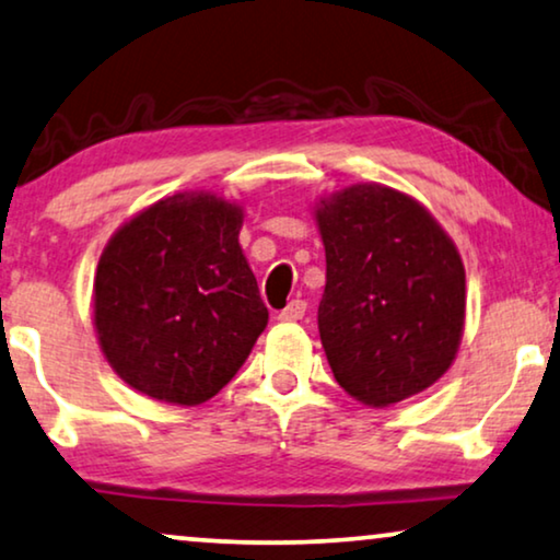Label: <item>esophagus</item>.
I'll return each mask as SVG.
<instances>
[{
    "label": "esophagus",
    "mask_w": 560,
    "mask_h": 560,
    "mask_svg": "<svg viewBox=\"0 0 560 560\" xmlns=\"http://www.w3.org/2000/svg\"><path fill=\"white\" fill-rule=\"evenodd\" d=\"M304 312H306V302H304V299H291L287 310L279 312V319H281V322H296V319L304 317Z\"/></svg>",
    "instance_id": "34e87169"
}]
</instances>
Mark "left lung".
I'll use <instances>...</instances> for the list:
<instances>
[{
	"label": "left lung",
	"instance_id": "1",
	"mask_svg": "<svg viewBox=\"0 0 560 560\" xmlns=\"http://www.w3.org/2000/svg\"><path fill=\"white\" fill-rule=\"evenodd\" d=\"M322 348L345 393L398 404L446 373L464 327V266L419 202L383 185L322 200Z\"/></svg>",
	"mask_w": 560,
	"mask_h": 560
}]
</instances>
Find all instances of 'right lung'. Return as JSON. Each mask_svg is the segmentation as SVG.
I'll return each instance as SVG.
<instances>
[{"label": "right lung", "instance_id": "right-lung-1", "mask_svg": "<svg viewBox=\"0 0 560 560\" xmlns=\"http://www.w3.org/2000/svg\"><path fill=\"white\" fill-rule=\"evenodd\" d=\"M243 210L179 192L108 241L93 283V319L124 383L195 406L215 396L269 322L238 246Z\"/></svg>", "mask_w": 560, "mask_h": 560}]
</instances>
